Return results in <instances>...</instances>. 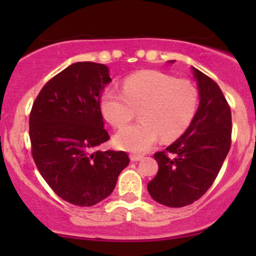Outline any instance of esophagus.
<instances>
[{"label": "esophagus", "mask_w": 256, "mask_h": 256, "mask_svg": "<svg viewBox=\"0 0 256 256\" xmlns=\"http://www.w3.org/2000/svg\"><path fill=\"white\" fill-rule=\"evenodd\" d=\"M130 158L131 161H140L143 158V155H140V154H131L130 155Z\"/></svg>", "instance_id": "esophagus-1"}]
</instances>
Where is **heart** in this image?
<instances>
[{
    "mask_svg": "<svg viewBox=\"0 0 256 256\" xmlns=\"http://www.w3.org/2000/svg\"><path fill=\"white\" fill-rule=\"evenodd\" d=\"M198 89L190 79L144 70L125 77L122 90L107 88L100 98V110L114 128H122L136 116L140 122L126 126L116 136L118 148L144 152L160 137L172 140L189 128L198 113Z\"/></svg>",
    "mask_w": 256,
    "mask_h": 256,
    "instance_id": "b5f03b06",
    "label": "heart"
}]
</instances>
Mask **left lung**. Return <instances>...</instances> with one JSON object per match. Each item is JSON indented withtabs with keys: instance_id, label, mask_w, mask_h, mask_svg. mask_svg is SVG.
<instances>
[{
	"instance_id": "left-lung-1",
	"label": "left lung",
	"mask_w": 256,
	"mask_h": 256,
	"mask_svg": "<svg viewBox=\"0 0 256 256\" xmlns=\"http://www.w3.org/2000/svg\"><path fill=\"white\" fill-rule=\"evenodd\" d=\"M192 70L200 91L198 113L176 142L155 152L158 171L148 183L152 198L167 207H184L202 198L231 146L230 106L212 78Z\"/></svg>"
}]
</instances>
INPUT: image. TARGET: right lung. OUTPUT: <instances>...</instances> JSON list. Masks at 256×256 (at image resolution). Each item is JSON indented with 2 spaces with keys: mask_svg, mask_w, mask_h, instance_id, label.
<instances>
[{
  "mask_svg": "<svg viewBox=\"0 0 256 256\" xmlns=\"http://www.w3.org/2000/svg\"><path fill=\"white\" fill-rule=\"evenodd\" d=\"M108 71L102 64H71L46 82L30 112L38 171L58 198L79 207L108 198L130 162L125 152L96 150L110 138L100 110Z\"/></svg>",
  "mask_w": 256,
  "mask_h": 256,
  "instance_id": "obj_1",
  "label": "right lung"
}]
</instances>
